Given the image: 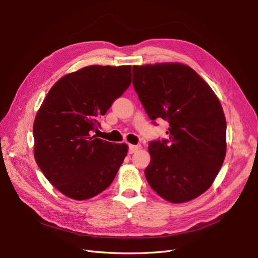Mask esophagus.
Instances as JSON below:
<instances>
[{"label":"esophagus","mask_w":258,"mask_h":258,"mask_svg":"<svg viewBox=\"0 0 258 258\" xmlns=\"http://www.w3.org/2000/svg\"><path fill=\"white\" fill-rule=\"evenodd\" d=\"M138 150H140V145H133V144H131V145L128 146V153H130V154L136 153Z\"/></svg>","instance_id":"esophagus-1"}]
</instances>
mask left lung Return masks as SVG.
<instances>
[{"label": "left lung", "instance_id": "obj_1", "mask_svg": "<svg viewBox=\"0 0 258 258\" xmlns=\"http://www.w3.org/2000/svg\"><path fill=\"white\" fill-rule=\"evenodd\" d=\"M133 85L148 117L169 123L168 139L148 146V184L175 204L204 194L226 156L227 125L219 98L194 69L179 62L133 66Z\"/></svg>", "mask_w": 258, "mask_h": 258}]
</instances>
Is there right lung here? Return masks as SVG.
<instances>
[{
	"label": "right lung",
	"instance_id": "1",
	"mask_svg": "<svg viewBox=\"0 0 258 258\" xmlns=\"http://www.w3.org/2000/svg\"><path fill=\"white\" fill-rule=\"evenodd\" d=\"M131 83V66L94 64L62 76L48 92L33 123L34 158L66 197L91 199L115 179L127 145L92 134Z\"/></svg>",
	"mask_w": 258,
	"mask_h": 258
}]
</instances>
